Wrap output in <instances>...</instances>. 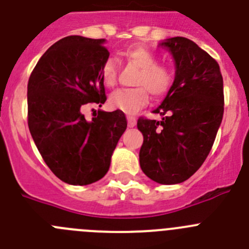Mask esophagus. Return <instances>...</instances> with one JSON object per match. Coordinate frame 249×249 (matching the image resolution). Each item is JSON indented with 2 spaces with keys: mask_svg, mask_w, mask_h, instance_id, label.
I'll use <instances>...</instances> for the list:
<instances>
[{
  "mask_svg": "<svg viewBox=\"0 0 249 249\" xmlns=\"http://www.w3.org/2000/svg\"><path fill=\"white\" fill-rule=\"evenodd\" d=\"M127 121H128V127L129 128H133L134 126L137 124V118L134 116H127Z\"/></svg>",
  "mask_w": 249,
  "mask_h": 249,
  "instance_id": "esophagus-1",
  "label": "esophagus"
}]
</instances>
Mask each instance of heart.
I'll return each mask as SVG.
<instances>
[{"label": "heart", "instance_id": "heart-1", "mask_svg": "<svg viewBox=\"0 0 249 249\" xmlns=\"http://www.w3.org/2000/svg\"><path fill=\"white\" fill-rule=\"evenodd\" d=\"M128 62L139 70L136 79L137 88L118 89L110 96V105L124 113H136L148 104L149 93L155 99H160L171 90L175 83V72L164 63H158V56L143 45H133L122 52ZM101 79L107 87L115 85L117 79V66L113 58L108 57L100 68Z\"/></svg>", "mask_w": 249, "mask_h": 249}]
</instances>
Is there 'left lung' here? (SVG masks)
I'll return each instance as SVG.
<instances>
[{
  "label": "left lung",
  "instance_id": "1",
  "mask_svg": "<svg viewBox=\"0 0 249 249\" xmlns=\"http://www.w3.org/2000/svg\"><path fill=\"white\" fill-rule=\"evenodd\" d=\"M174 55L176 77L171 90L154 113L160 121L139 117L144 141L139 164L161 184H176L197 171L214 144L224 115V82L212 56L187 37L161 42Z\"/></svg>",
  "mask_w": 249,
  "mask_h": 249
}]
</instances>
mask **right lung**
Listing matches in <instances>:
<instances>
[{
  "instance_id": "obj_1",
  "label": "right lung",
  "mask_w": 249,
  "mask_h": 249,
  "mask_svg": "<svg viewBox=\"0 0 249 249\" xmlns=\"http://www.w3.org/2000/svg\"><path fill=\"white\" fill-rule=\"evenodd\" d=\"M104 39L71 35L52 45L28 82V126L55 176L85 186L103 178L127 128L122 111H98L87 121L88 104L106 101L100 68L110 52Z\"/></svg>"
}]
</instances>
